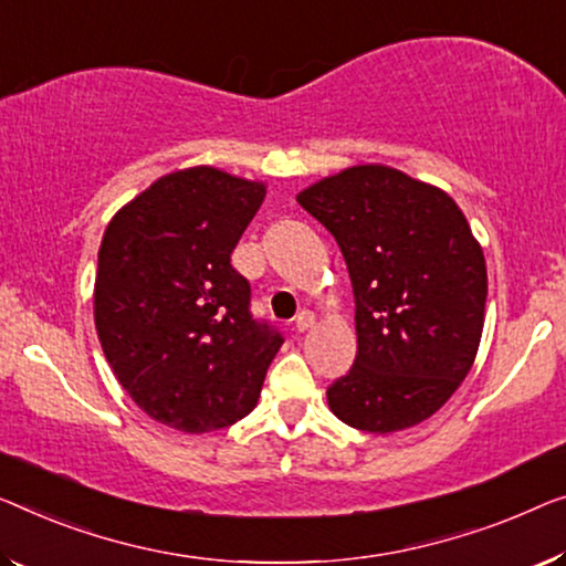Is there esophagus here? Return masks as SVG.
Wrapping results in <instances>:
<instances>
[{
	"label": "esophagus",
	"instance_id": "obj_1",
	"mask_svg": "<svg viewBox=\"0 0 566 566\" xmlns=\"http://www.w3.org/2000/svg\"><path fill=\"white\" fill-rule=\"evenodd\" d=\"M312 325H315V312H310V310H302L300 315H297V319H294V327H297L300 333L310 331Z\"/></svg>",
	"mask_w": 566,
	"mask_h": 566
}]
</instances>
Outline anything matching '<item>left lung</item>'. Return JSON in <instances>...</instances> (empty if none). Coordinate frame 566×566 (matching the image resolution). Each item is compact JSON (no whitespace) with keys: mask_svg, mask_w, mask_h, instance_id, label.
Segmentation results:
<instances>
[{"mask_svg":"<svg viewBox=\"0 0 566 566\" xmlns=\"http://www.w3.org/2000/svg\"><path fill=\"white\" fill-rule=\"evenodd\" d=\"M297 202L335 235L356 297L358 356L327 407L360 432L421 424L465 381L483 335L485 256L465 213L437 185L374 163Z\"/></svg>","mask_w":566,"mask_h":566,"instance_id":"obj_1","label":"left lung"}]
</instances>
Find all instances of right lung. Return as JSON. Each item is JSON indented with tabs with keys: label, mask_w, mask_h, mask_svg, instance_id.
<instances>
[{
	"label": "right lung",
	"mask_w": 566,
	"mask_h": 566,
	"mask_svg": "<svg viewBox=\"0 0 566 566\" xmlns=\"http://www.w3.org/2000/svg\"><path fill=\"white\" fill-rule=\"evenodd\" d=\"M266 182L210 165L157 177L108 221L94 323L116 381L159 424L216 432L256 407L282 335L254 323L231 254Z\"/></svg>",
	"instance_id": "add662e5"
}]
</instances>
